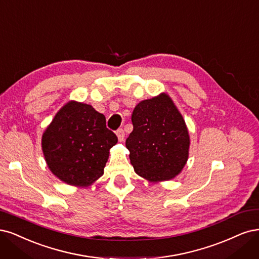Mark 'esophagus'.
<instances>
[{
    "instance_id": "34e87169",
    "label": "esophagus",
    "mask_w": 259,
    "mask_h": 259,
    "mask_svg": "<svg viewBox=\"0 0 259 259\" xmlns=\"http://www.w3.org/2000/svg\"><path fill=\"white\" fill-rule=\"evenodd\" d=\"M116 135H117L119 141H123V139H124V131H123L122 128H119L117 131H116Z\"/></svg>"
}]
</instances>
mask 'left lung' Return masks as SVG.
Here are the masks:
<instances>
[{"label": "left lung", "instance_id": "1", "mask_svg": "<svg viewBox=\"0 0 259 259\" xmlns=\"http://www.w3.org/2000/svg\"><path fill=\"white\" fill-rule=\"evenodd\" d=\"M126 140L135 171L146 180H171L187 161L189 136L172 100L164 94L140 102L132 113Z\"/></svg>", "mask_w": 259, "mask_h": 259}]
</instances>
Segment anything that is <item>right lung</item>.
Here are the masks:
<instances>
[{
  "label": "right lung",
  "mask_w": 259,
  "mask_h": 259,
  "mask_svg": "<svg viewBox=\"0 0 259 259\" xmlns=\"http://www.w3.org/2000/svg\"><path fill=\"white\" fill-rule=\"evenodd\" d=\"M117 137L106 128L105 116L71 101L57 113L41 138L48 168L66 184L87 186L103 174L108 151Z\"/></svg>",
  "instance_id": "right-lung-1"
}]
</instances>
